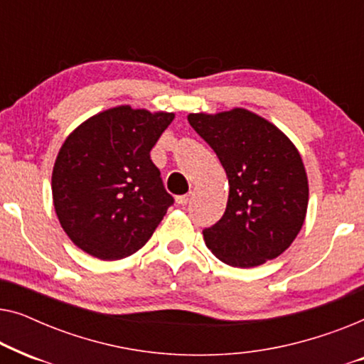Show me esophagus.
Instances as JSON below:
<instances>
[{"label": "esophagus", "instance_id": "34e87169", "mask_svg": "<svg viewBox=\"0 0 364 364\" xmlns=\"http://www.w3.org/2000/svg\"><path fill=\"white\" fill-rule=\"evenodd\" d=\"M191 197H192V192H188V193H186V196H178L177 198H176V202L178 203V205H187L188 202H191Z\"/></svg>", "mask_w": 364, "mask_h": 364}]
</instances>
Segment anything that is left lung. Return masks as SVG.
Wrapping results in <instances>:
<instances>
[{
	"instance_id": "8db88e82",
	"label": "left lung",
	"mask_w": 364,
	"mask_h": 364,
	"mask_svg": "<svg viewBox=\"0 0 364 364\" xmlns=\"http://www.w3.org/2000/svg\"><path fill=\"white\" fill-rule=\"evenodd\" d=\"M228 178L227 208L203 240L218 260L252 268L282 255L305 222L308 178L300 152L280 129L247 109L188 114Z\"/></svg>"
}]
</instances>
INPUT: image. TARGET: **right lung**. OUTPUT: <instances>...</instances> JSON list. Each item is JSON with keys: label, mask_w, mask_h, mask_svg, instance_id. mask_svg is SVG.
Here are the masks:
<instances>
[{"label": "right lung", "mask_w": 364, "mask_h": 364, "mask_svg": "<svg viewBox=\"0 0 364 364\" xmlns=\"http://www.w3.org/2000/svg\"><path fill=\"white\" fill-rule=\"evenodd\" d=\"M172 112L119 106L69 134L53 168L59 223L76 247L121 260L146 245L173 203L151 151Z\"/></svg>", "instance_id": "obj_1"}]
</instances>
